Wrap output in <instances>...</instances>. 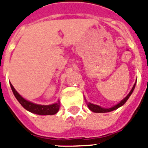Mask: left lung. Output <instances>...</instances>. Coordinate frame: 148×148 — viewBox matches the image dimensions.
Wrapping results in <instances>:
<instances>
[{"mask_svg":"<svg viewBox=\"0 0 148 148\" xmlns=\"http://www.w3.org/2000/svg\"><path fill=\"white\" fill-rule=\"evenodd\" d=\"M136 83L134 84L132 89L131 90V91L129 92V93L127 94V97H125L124 99L121 101V102L118 103L117 105L112 106V107H111V108H109V109H105V108H102V107L97 106V105H93V104H91V103H87V106H88V107H89V109H90L92 112H109L116 110V109H117L118 108H120L121 106H123L124 103L127 101V99L129 98V97L132 95V92H133L134 89H135V86H136Z\"/></svg>","mask_w":148,"mask_h":148,"instance_id":"1","label":"left lung"}]
</instances>
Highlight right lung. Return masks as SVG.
Segmentation results:
<instances>
[{
  "label": "right lung",
  "instance_id": "add662e5",
  "mask_svg": "<svg viewBox=\"0 0 148 148\" xmlns=\"http://www.w3.org/2000/svg\"><path fill=\"white\" fill-rule=\"evenodd\" d=\"M11 86V89L13 92L14 96L16 97V98L17 99V101L20 102L21 106L24 107V109L27 110V111L31 112L32 113L38 115H54L55 113H57L59 109V101L58 103H55L52 104L50 106H42V105H37L35 103L28 101L27 100H25L24 97H22L17 93V91L15 90V88L12 86V85Z\"/></svg>",
  "mask_w": 148,
  "mask_h": 148
}]
</instances>
